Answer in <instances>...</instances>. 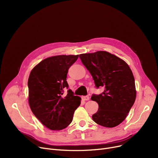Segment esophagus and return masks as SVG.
Here are the masks:
<instances>
[{"label":"esophagus","instance_id":"1","mask_svg":"<svg viewBox=\"0 0 158 158\" xmlns=\"http://www.w3.org/2000/svg\"><path fill=\"white\" fill-rule=\"evenodd\" d=\"M82 100H84V101H88L89 99V97L88 95H86V96L82 97Z\"/></svg>","mask_w":158,"mask_h":158}]
</instances>
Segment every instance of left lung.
<instances>
[{
  "mask_svg": "<svg viewBox=\"0 0 158 158\" xmlns=\"http://www.w3.org/2000/svg\"><path fill=\"white\" fill-rule=\"evenodd\" d=\"M79 57L92 75L95 87L104 88V92L91 98L98 104L93 120L106 127L117 126L125 120L136 99L135 78L129 65L106 51L82 54Z\"/></svg>",
  "mask_w": 158,
  "mask_h": 158,
  "instance_id": "left-lung-1",
  "label": "left lung"
}]
</instances>
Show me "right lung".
Masks as SVG:
<instances>
[{
  "label": "right lung",
  "mask_w": 158,
  "mask_h": 158,
  "mask_svg": "<svg viewBox=\"0 0 158 158\" xmlns=\"http://www.w3.org/2000/svg\"><path fill=\"white\" fill-rule=\"evenodd\" d=\"M79 55L47 58L33 69L28 79L29 104L35 117L51 130H61L72 122L81 98L68 89L66 76Z\"/></svg>",
  "instance_id": "1"
}]
</instances>
